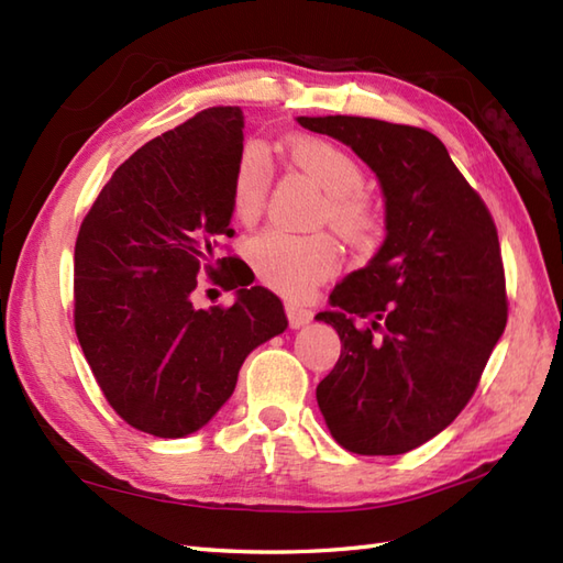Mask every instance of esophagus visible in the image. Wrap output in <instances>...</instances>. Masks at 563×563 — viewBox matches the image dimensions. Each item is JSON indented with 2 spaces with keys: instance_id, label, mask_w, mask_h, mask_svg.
Instances as JSON below:
<instances>
[{
  "instance_id": "obj_1",
  "label": "esophagus",
  "mask_w": 563,
  "mask_h": 563,
  "mask_svg": "<svg viewBox=\"0 0 563 563\" xmlns=\"http://www.w3.org/2000/svg\"><path fill=\"white\" fill-rule=\"evenodd\" d=\"M285 312H288V321L292 329H300V327H307L309 321H312V309L302 307L300 302H285Z\"/></svg>"
}]
</instances>
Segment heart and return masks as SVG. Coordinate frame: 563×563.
Masks as SVG:
<instances>
[{
    "label": "heart",
    "mask_w": 563,
    "mask_h": 563,
    "mask_svg": "<svg viewBox=\"0 0 563 563\" xmlns=\"http://www.w3.org/2000/svg\"><path fill=\"white\" fill-rule=\"evenodd\" d=\"M290 159L324 188L321 214L333 230L351 242H363L373 232V210L357 196L365 172L353 154L324 140H295ZM271 188V157L261 142H246L239 152L232 176V210L242 222H254L266 206ZM246 258L258 278L275 292L305 297L317 283L336 271L339 246L329 234H292L266 230L246 244Z\"/></svg>",
    "instance_id": "obj_1"
}]
</instances>
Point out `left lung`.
Returning a JSON list of instances; mask_svg holds the SVG:
<instances>
[{
  "mask_svg": "<svg viewBox=\"0 0 563 563\" xmlns=\"http://www.w3.org/2000/svg\"><path fill=\"white\" fill-rule=\"evenodd\" d=\"M297 123L349 145L385 196V242L317 314L341 339L317 387L319 411L341 448L404 454L457 418L504 336L496 224L428 130L357 115Z\"/></svg>",
  "mask_w": 563,
  "mask_h": 563,
  "instance_id": "8db88e82",
  "label": "left lung"
}]
</instances>
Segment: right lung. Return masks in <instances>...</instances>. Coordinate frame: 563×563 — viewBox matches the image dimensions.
I'll return each instance as SVG.
<instances>
[{
    "instance_id": "obj_1",
    "label": "right lung",
    "mask_w": 563,
    "mask_h": 563,
    "mask_svg": "<svg viewBox=\"0 0 563 563\" xmlns=\"http://www.w3.org/2000/svg\"><path fill=\"white\" fill-rule=\"evenodd\" d=\"M244 115L200 111L118 166L79 227L75 329L115 413L142 433H196L232 397L246 355L288 329L283 302L214 244L232 236V176ZM238 297L198 310L197 275Z\"/></svg>"
}]
</instances>
